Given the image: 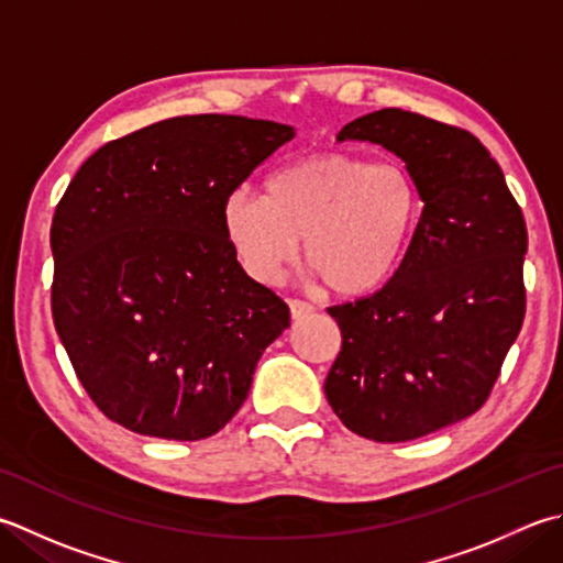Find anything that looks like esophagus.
I'll list each match as a JSON object with an SVG mask.
<instances>
[{
	"label": "esophagus",
	"instance_id": "34e87169",
	"mask_svg": "<svg viewBox=\"0 0 563 563\" xmlns=\"http://www.w3.org/2000/svg\"><path fill=\"white\" fill-rule=\"evenodd\" d=\"M290 317L295 319V322H300V319L310 317L314 312V307L310 302H302V300H290Z\"/></svg>",
	"mask_w": 563,
	"mask_h": 563
}]
</instances>
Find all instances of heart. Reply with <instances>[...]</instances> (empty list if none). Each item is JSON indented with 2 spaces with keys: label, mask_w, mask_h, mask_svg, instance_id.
<instances>
[{
  "label": "heart",
  "mask_w": 563,
  "mask_h": 563,
  "mask_svg": "<svg viewBox=\"0 0 563 563\" xmlns=\"http://www.w3.org/2000/svg\"><path fill=\"white\" fill-rule=\"evenodd\" d=\"M422 195L400 163L322 151L275 170L266 195L239 190L224 202V231L253 280L275 283L297 256L329 292L383 288L420 227Z\"/></svg>",
  "instance_id": "b5f03b06"
}]
</instances>
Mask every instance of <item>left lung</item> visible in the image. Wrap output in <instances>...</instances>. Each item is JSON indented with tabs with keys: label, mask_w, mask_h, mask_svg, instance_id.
Segmentation results:
<instances>
[{
	"label": "left lung",
	"mask_w": 563,
	"mask_h": 563,
	"mask_svg": "<svg viewBox=\"0 0 563 563\" xmlns=\"http://www.w3.org/2000/svg\"><path fill=\"white\" fill-rule=\"evenodd\" d=\"M336 141L378 143L422 195L400 271L371 297L329 307L341 351L324 395L351 432L410 442L488 400L525 319L527 227L500 165L464 129L378 109Z\"/></svg>",
	"instance_id": "left-lung-1"
}]
</instances>
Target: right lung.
<instances>
[{
	"label": "right lung",
	"instance_id": "add662e5",
	"mask_svg": "<svg viewBox=\"0 0 563 563\" xmlns=\"http://www.w3.org/2000/svg\"><path fill=\"white\" fill-rule=\"evenodd\" d=\"M292 136L266 119L175 117L75 173L51 227L53 322L112 422L197 442L244 405L290 310L241 268L224 202Z\"/></svg>",
	"mask_w": 563,
	"mask_h": 563
}]
</instances>
